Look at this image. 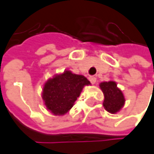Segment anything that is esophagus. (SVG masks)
<instances>
[{"instance_id":"esophagus-1","label":"esophagus","mask_w":154,"mask_h":154,"mask_svg":"<svg viewBox=\"0 0 154 154\" xmlns=\"http://www.w3.org/2000/svg\"><path fill=\"white\" fill-rule=\"evenodd\" d=\"M89 80H90V83L92 84H96V82H97V78L95 77H89Z\"/></svg>"}]
</instances>
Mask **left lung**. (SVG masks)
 <instances>
[{
	"label": "left lung",
	"instance_id": "8db88e82",
	"mask_svg": "<svg viewBox=\"0 0 154 154\" xmlns=\"http://www.w3.org/2000/svg\"><path fill=\"white\" fill-rule=\"evenodd\" d=\"M103 92L104 109L111 114H116L125 104V97L122 91L117 87L115 81L103 82L99 84Z\"/></svg>",
	"mask_w": 154,
	"mask_h": 154
}]
</instances>
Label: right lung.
I'll use <instances>...</instances> for the list:
<instances>
[{"label": "right lung", "mask_w": 154, "mask_h": 154, "mask_svg": "<svg viewBox=\"0 0 154 154\" xmlns=\"http://www.w3.org/2000/svg\"><path fill=\"white\" fill-rule=\"evenodd\" d=\"M90 84L84 76L68 70L49 78L42 90V99L47 110L54 116H64L73 107L84 86Z\"/></svg>", "instance_id": "1"}]
</instances>
